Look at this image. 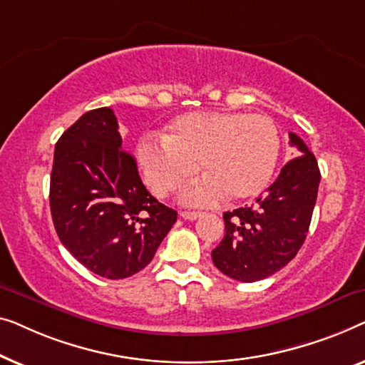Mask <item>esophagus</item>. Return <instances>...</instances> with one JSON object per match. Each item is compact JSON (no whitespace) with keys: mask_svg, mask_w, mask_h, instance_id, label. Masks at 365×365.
Masks as SVG:
<instances>
[{"mask_svg":"<svg viewBox=\"0 0 365 365\" xmlns=\"http://www.w3.org/2000/svg\"><path fill=\"white\" fill-rule=\"evenodd\" d=\"M180 217L185 220H197L198 217H202V213L200 212H182Z\"/></svg>","mask_w":365,"mask_h":365,"instance_id":"34e87169","label":"esophagus"}]
</instances>
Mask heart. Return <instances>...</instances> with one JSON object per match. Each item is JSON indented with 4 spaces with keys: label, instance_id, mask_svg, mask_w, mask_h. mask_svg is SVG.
<instances>
[{
    "label": "heart",
    "instance_id": "heart-1",
    "mask_svg": "<svg viewBox=\"0 0 365 365\" xmlns=\"http://www.w3.org/2000/svg\"><path fill=\"white\" fill-rule=\"evenodd\" d=\"M279 150V130L268 115L198 110L178 115L162 138H142L137 163L160 197L180 188L198 163L205 175L183 190L185 203L208 205L225 195L230 202H241L266 188Z\"/></svg>",
    "mask_w": 365,
    "mask_h": 365
}]
</instances>
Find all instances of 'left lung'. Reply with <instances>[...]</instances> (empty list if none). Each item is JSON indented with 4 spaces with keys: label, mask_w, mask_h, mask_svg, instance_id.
Returning <instances> with one entry per match:
<instances>
[{
    "label": "left lung",
    "mask_w": 365,
    "mask_h": 365,
    "mask_svg": "<svg viewBox=\"0 0 365 365\" xmlns=\"http://www.w3.org/2000/svg\"><path fill=\"white\" fill-rule=\"evenodd\" d=\"M297 157L251 207L223 213L225 236L212 251L217 268L228 278L255 283L289 263L304 243L311 225L321 172L302 138L289 133Z\"/></svg>",
    "instance_id": "1"
}]
</instances>
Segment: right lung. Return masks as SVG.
<instances>
[{
    "label": "right lung",
    "instance_id": "obj_1",
    "mask_svg": "<svg viewBox=\"0 0 365 365\" xmlns=\"http://www.w3.org/2000/svg\"><path fill=\"white\" fill-rule=\"evenodd\" d=\"M49 205L64 248L92 273L124 279L150 263L177 222L122 150L114 110L86 112L56 143Z\"/></svg>",
    "mask_w": 365,
    "mask_h": 365
}]
</instances>
